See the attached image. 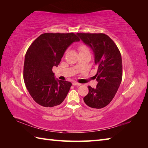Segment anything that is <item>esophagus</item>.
<instances>
[{
  "mask_svg": "<svg viewBox=\"0 0 148 148\" xmlns=\"http://www.w3.org/2000/svg\"><path fill=\"white\" fill-rule=\"evenodd\" d=\"M72 84H73L74 86H80V85H81L80 83H77V82H73V83H72Z\"/></svg>",
  "mask_w": 148,
  "mask_h": 148,
  "instance_id": "1",
  "label": "esophagus"
}]
</instances>
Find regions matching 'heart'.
Segmentation results:
<instances>
[{
  "mask_svg": "<svg viewBox=\"0 0 148 148\" xmlns=\"http://www.w3.org/2000/svg\"><path fill=\"white\" fill-rule=\"evenodd\" d=\"M79 52H83V51H88V49L86 46H84L83 45H81L79 46Z\"/></svg>",
  "mask_w": 148,
  "mask_h": 148,
  "instance_id": "heart-1",
  "label": "heart"
}]
</instances>
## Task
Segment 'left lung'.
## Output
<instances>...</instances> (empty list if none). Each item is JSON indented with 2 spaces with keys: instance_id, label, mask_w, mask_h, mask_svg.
<instances>
[{
  "instance_id": "8db88e82",
  "label": "left lung",
  "mask_w": 148,
  "mask_h": 148,
  "mask_svg": "<svg viewBox=\"0 0 148 148\" xmlns=\"http://www.w3.org/2000/svg\"><path fill=\"white\" fill-rule=\"evenodd\" d=\"M76 35L94 54L97 67L95 75L97 87L88 86L89 92L83 98L92 108L101 109L108 106L114 98L122 79V60L117 46L104 34L77 33Z\"/></svg>"
}]
</instances>
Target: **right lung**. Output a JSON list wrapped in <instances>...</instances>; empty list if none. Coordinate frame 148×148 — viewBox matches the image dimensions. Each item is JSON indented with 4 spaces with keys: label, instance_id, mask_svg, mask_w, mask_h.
<instances>
[{
    "label": "right lung",
    "instance_id": "right-lung-1",
    "mask_svg": "<svg viewBox=\"0 0 148 148\" xmlns=\"http://www.w3.org/2000/svg\"><path fill=\"white\" fill-rule=\"evenodd\" d=\"M79 41L73 33H45L32 43L25 57L23 78L27 88L35 102L52 108L67 97L72 83L56 79L52 71L60 63L66 50Z\"/></svg>",
    "mask_w": 148,
    "mask_h": 148
}]
</instances>
